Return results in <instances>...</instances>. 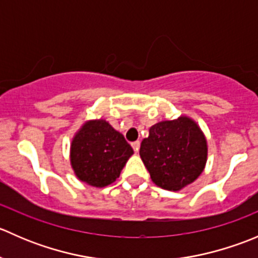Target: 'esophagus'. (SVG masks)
Returning <instances> with one entry per match:
<instances>
[{"mask_svg":"<svg viewBox=\"0 0 258 258\" xmlns=\"http://www.w3.org/2000/svg\"><path fill=\"white\" fill-rule=\"evenodd\" d=\"M132 148H134V151H135V152H139V151H140V146H141V142H140V141H135V142H132Z\"/></svg>","mask_w":258,"mask_h":258,"instance_id":"esophagus-1","label":"esophagus"}]
</instances>
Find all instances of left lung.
<instances>
[{
	"mask_svg": "<svg viewBox=\"0 0 258 258\" xmlns=\"http://www.w3.org/2000/svg\"><path fill=\"white\" fill-rule=\"evenodd\" d=\"M140 156L158 187L178 191L204 171L207 142L196 122L181 116L153 124L150 136L142 141Z\"/></svg>",
	"mask_w": 258,
	"mask_h": 258,
	"instance_id": "1",
	"label": "left lung"
}]
</instances>
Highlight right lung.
<instances>
[{
	"label": "right lung",
	"mask_w": 258,
	"mask_h": 258,
	"mask_svg": "<svg viewBox=\"0 0 258 258\" xmlns=\"http://www.w3.org/2000/svg\"><path fill=\"white\" fill-rule=\"evenodd\" d=\"M134 150L105 119L88 121L72 140L71 165L82 182L105 187L119 177Z\"/></svg>",
	"instance_id": "right-lung-1"
}]
</instances>
